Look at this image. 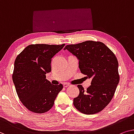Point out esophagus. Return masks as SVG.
<instances>
[{"mask_svg": "<svg viewBox=\"0 0 134 134\" xmlns=\"http://www.w3.org/2000/svg\"><path fill=\"white\" fill-rule=\"evenodd\" d=\"M69 83H64V84H63V87H65V88H67V87H68L69 86Z\"/></svg>", "mask_w": 134, "mask_h": 134, "instance_id": "obj_1", "label": "esophagus"}]
</instances>
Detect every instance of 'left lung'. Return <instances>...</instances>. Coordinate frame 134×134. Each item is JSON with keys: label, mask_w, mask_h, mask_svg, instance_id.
Returning a JSON list of instances; mask_svg holds the SVG:
<instances>
[{"label": "left lung", "mask_w": 134, "mask_h": 134, "mask_svg": "<svg viewBox=\"0 0 134 134\" xmlns=\"http://www.w3.org/2000/svg\"><path fill=\"white\" fill-rule=\"evenodd\" d=\"M64 50L77 58L81 72L91 79L87 90L81 85H77L79 94L73 99L75 107L85 114L101 111L110 102L119 82L117 58L105 44L99 41L67 45Z\"/></svg>", "instance_id": "obj_1"}]
</instances>
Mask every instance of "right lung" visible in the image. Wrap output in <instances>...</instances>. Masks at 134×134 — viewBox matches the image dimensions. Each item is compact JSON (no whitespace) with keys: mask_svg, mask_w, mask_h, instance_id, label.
Segmentation results:
<instances>
[{"mask_svg":"<svg viewBox=\"0 0 134 134\" xmlns=\"http://www.w3.org/2000/svg\"><path fill=\"white\" fill-rule=\"evenodd\" d=\"M65 44L29 45L16 58L13 81L21 103L35 113H44L52 108L62 84L54 85L46 79L51 71L52 58Z\"/></svg>","mask_w":134,"mask_h":134,"instance_id":"obj_1","label":"right lung"}]
</instances>
